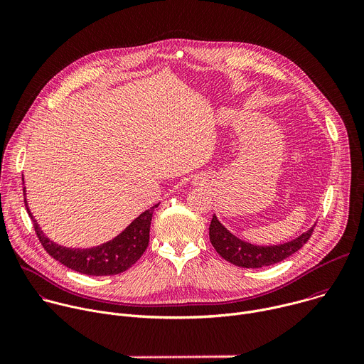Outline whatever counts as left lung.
Returning <instances> with one entry per match:
<instances>
[{
	"label": "left lung",
	"mask_w": 364,
	"mask_h": 364,
	"mask_svg": "<svg viewBox=\"0 0 364 364\" xmlns=\"http://www.w3.org/2000/svg\"><path fill=\"white\" fill-rule=\"evenodd\" d=\"M314 228L316 225L289 242L261 246L245 242L235 236L219 222L218 216L215 215L209 228V236L216 252L228 262L240 268H262L278 264L292 253L298 252L308 242Z\"/></svg>",
	"instance_id": "left-lung-1"
}]
</instances>
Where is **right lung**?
Segmentation results:
<instances>
[{
  "label": "right lung",
  "instance_id": "add662e5",
  "mask_svg": "<svg viewBox=\"0 0 364 364\" xmlns=\"http://www.w3.org/2000/svg\"><path fill=\"white\" fill-rule=\"evenodd\" d=\"M23 191L27 213L33 220L37 237L41 242L46 252L65 267L79 274L92 277L118 275L129 269L138 261L149 242V228L154 209H157L160 204H154L148 210L142 212L118 236H115L109 242L85 249L66 247L63 245L50 240L44 235V232L41 230V228L38 226L37 220L33 218L28 209V203L26 198V187L23 188Z\"/></svg>",
  "mask_w": 364,
  "mask_h": 364
}]
</instances>
